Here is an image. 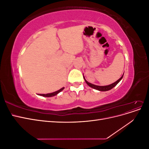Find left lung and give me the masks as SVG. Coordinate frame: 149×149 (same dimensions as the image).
I'll use <instances>...</instances> for the list:
<instances>
[{
	"mask_svg": "<svg viewBox=\"0 0 149 149\" xmlns=\"http://www.w3.org/2000/svg\"><path fill=\"white\" fill-rule=\"evenodd\" d=\"M123 75H124V74H123ZM123 75L121 77H120L118 81H116L115 83H112V84H110V85H108V86H97V85L93 84H91V83H90L88 82L87 81L84 79V80H85L86 83L87 84H88V86H89L90 87H91V88H94V89H95L99 90V91H109V90L111 89L112 88H113L114 86H116L117 84H118V83L122 79V78H123Z\"/></svg>",
	"mask_w": 149,
	"mask_h": 149,
	"instance_id": "obj_1",
	"label": "left lung"
}]
</instances>
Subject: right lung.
<instances>
[{
    "label": "right lung",
    "mask_w": 149,
    "mask_h": 149,
    "mask_svg": "<svg viewBox=\"0 0 149 149\" xmlns=\"http://www.w3.org/2000/svg\"><path fill=\"white\" fill-rule=\"evenodd\" d=\"M64 88H65L64 87L62 88H61L60 89L58 90V91H55V92H54V93H48V94H39V95L42 96H45V97H52V96H54L56 95V94L59 93L60 92H61L63 89H64Z\"/></svg>",
    "instance_id": "right-lung-1"
}]
</instances>
